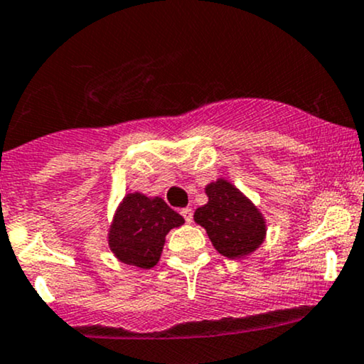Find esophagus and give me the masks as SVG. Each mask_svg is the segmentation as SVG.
Segmentation results:
<instances>
[{
    "mask_svg": "<svg viewBox=\"0 0 364 364\" xmlns=\"http://www.w3.org/2000/svg\"><path fill=\"white\" fill-rule=\"evenodd\" d=\"M181 215H183V219L186 220V223H191V220H193V210H191L190 207L183 208V210H181Z\"/></svg>",
    "mask_w": 364,
    "mask_h": 364,
    "instance_id": "1",
    "label": "esophagus"
}]
</instances>
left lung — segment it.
Instances as JSON below:
<instances>
[{
  "instance_id": "1",
  "label": "left lung",
  "mask_w": 364,
  "mask_h": 364,
  "mask_svg": "<svg viewBox=\"0 0 364 364\" xmlns=\"http://www.w3.org/2000/svg\"><path fill=\"white\" fill-rule=\"evenodd\" d=\"M208 203L195 212V223L203 225L220 255L237 258L262 245L265 223L262 214L231 183L219 179L205 188Z\"/></svg>"
}]
</instances>
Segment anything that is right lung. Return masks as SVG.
<instances>
[{"instance_id":"right-lung-1","label":"right lung","mask_w":364,"mask_h":364,"mask_svg":"<svg viewBox=\"0 0 364 364\" xmlns=\"http://www.w3.org/2000/svg\"><path fill=\"white\" fill-rule=\"evenodd\" d=\"M185 223L162 198L140 193L124 196L109 231V246L128 265L150 269L159 262L166 235Z\"/></svg>"}]
</instances>
